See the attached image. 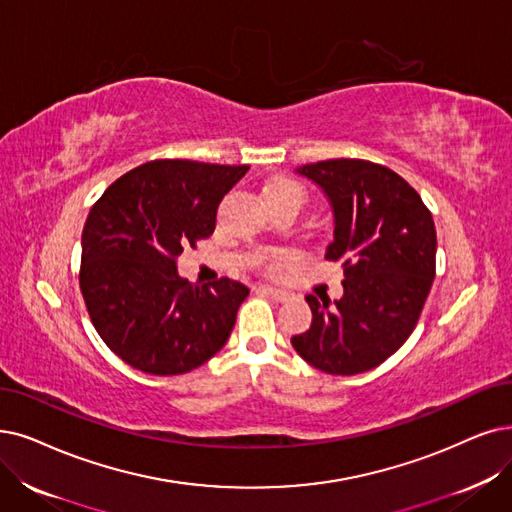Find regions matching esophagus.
<instances>
[{"label": "esophagus", "instance_id": "34e87169", "mask_svg": "<svg viewBox=\"0 0 512 512\" xmlns=\"http://www.w3.org/2000/svg\"><path fill=\"white\" fill-rule=\"evenodd\" d=\"M258 292L267 294V296H271V298H275V300H279V302H283V300H288V298H290V294H288V292L277 290V288H271V285H258Z\"/></svg>", "mask_w": 512, "mask_h": 512}]
</instances>
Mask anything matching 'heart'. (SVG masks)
I'll list each match as a JSON object with an SVG mask.
<instances>
[{
	"mask_svg": "<svg viewBox=\"0 0 512 512\" xmlns=\"http://www.w3.org/2000/svg\"><path fill=\"white\" fill-rule=\"evenodd\" d=\"M267 195H279V197H296V199H304V189L300 182L292 180V178H273L267 187H264V197ZM292 260V256L288 254H277V252H267V254H260V267L269 273H279L285 267H288Z\"/></svg>",
	"mask_w": 512,
	"mask_h": 512,
	"instance_id": "obj_1",
	"label": "heart"
}]
</instances>
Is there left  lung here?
Masks as SVG:
<instances>
[{"label": "left lung", "instance_id": "8db88e82", "mask_svg": "<svg viewBox=\"0 0 512 512\" xmlns=\"http://www.w3.org/2000/svg\"><path fill=\"white\" fill-rule=\"evenodd\" d=\"M298 174L323 189L334 210L325 258L342 262L344 296L309 294L313 323L292 338L317 370L353 376L386 361L410 338L435 279L433 214L391 168L365 159L306 163Z\"/></svg>", "mask_w": 512, "mask_h": 512}]
</instances>
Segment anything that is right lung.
<instances>
[{
	"instance_id": "add662e5",
	"label": "right lung",
	"mask_w": 512,
	"mask_h": 512,
	"mask_svg": "<svg viewBox=\"0 0 512 512\" xmlns=\"http://www.w3.org/2000/svg\"><path fill=\"white\" fill-rule=\"evenodd\" d=\"M250 166L155 159L94 203L81 233L79 288L98 336L134 370L187 374L229 340L250 290L178 277L185 245L214 233L222 197Z\"/></svg>"
}]
</instances>
